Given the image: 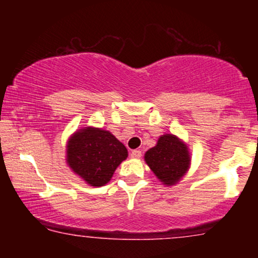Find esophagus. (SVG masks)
<instances>
[{
	"label": "esophagus",
	"mask_w": 258,
	"mask_h": 258,
	"mask_svg": "<svg viewBox=\"0 0 258 258\" xmlns=\"http://www.w3.org/2000/svg\"><path fill=\"white\" fill-rule=\"evenodd\" d=\"M142 156V152L141 150H132L131 152V158H133V159H138V158H141Z\"/></svg>",
	"instance_id": "obj_1"
}]
</instances>
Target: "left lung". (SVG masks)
Here are the masks:
<instances>
[{"label":"left lung","mask_w":258,"mask_h":258,"mask_svg":"<svg viewBox=\"0 0 258 258\" xmlns=\"http://www.w3.org/2000/svg\"><path fill=\"white\" fill-rule=\"evenodd\" d=\"M144 159L150 170L166 185L176 184L184 176L190 162L185 144L173 135L161 136Z\"/></svg>","instance_id":"obj_1"}]
</instances>
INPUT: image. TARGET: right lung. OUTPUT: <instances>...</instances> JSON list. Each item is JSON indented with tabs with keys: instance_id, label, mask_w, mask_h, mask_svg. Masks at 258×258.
<instances>
[{
	"instance_id": "add662e5",
	"label": "right lung",
	"mask_w": 258,
	"mask_h": 258,
	"mask_svg": "<svg viewBox=\"0 0 258 258\" xmlns=\"http://www.w3.org/2000/svg\"><path fill=\"white\" fill-rule=\"evenodd\" d=\"M126 158V147L104 130L85 127L68 143V164L92 186L106 184Z\"/></svg>"
}]
</instances>
